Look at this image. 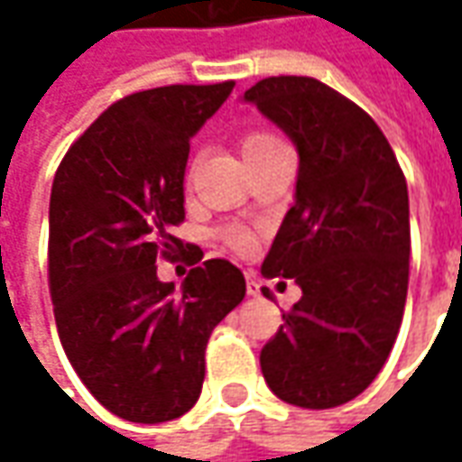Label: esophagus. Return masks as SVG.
<instances>
[{"instance_id":"esophagus-1","label":"esophagus","mask_w":462,"mask_h":462,"mask_svg":"<svg viewBox=\"0 0 462 462\" xmlns=\"http://www.w3.org/2000/svg\"><path fill=\"white\" fill-rule=\"evenodd\" d=\"M246 293L252 295V298H259V282H257V277L252 275V273H246Z\"/></svg>"}]
</instances>
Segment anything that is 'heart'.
Listing matches in <instances>:
<instances>
[{
	"label": "heart",
	"mask_w": 462,
	"mask_h": 462,
	"mask_svg": "<svg viewBox=\"0 0 462 462\" xmlns=\"http://www.w3.org/2000/svg\"><path fill=\"white\" fill-rule=\"evenodd\" d=\"M273 143H280V138L275 134H267V131H249V134L241 138V152L244 156L252 152H259V149H267ZM195 164H198V156L192 159V164L187 169V182L192 180V171H195ZM221 239L226 246H231L234 252L239 254H246L254 249V234L244 226H226L221 231Z\"/></svg>",
	"instance_id": "heart-1"
}]
</instances>
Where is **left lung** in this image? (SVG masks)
Wrapping results in <instances>:
<instances>
[{
  "label": "left lung",
  "mask_w": 462,
  "mask_h": 462,
  "mask_svg": "<svg viewBox=\"0 0 462 462\" xmlns=\"http://www.w3.org/2000/svg\"><path fill=\"white\" fill-rule=\"evenodd\" d=\"M293 138L295 205L262 262L300 300L262 346L277 399L331 409L360 396L399 337L409 288V192L399 159L360 105L313 77H267L244 92Z\"/></svg>",
  "instance_id": "left-lung-1"
}]
</instances>
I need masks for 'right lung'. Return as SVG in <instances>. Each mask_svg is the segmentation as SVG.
Returning a JSON list of instances; mask_svg holds the SVG:
<instances>
[{
    "label": "right lung",
    "instance_id": "obj_1",
    "mask_svg": "<svg viewBox=\"0 0 462 462\" xmlns=\"http://www.w3.org/2000/svg\"><path fill=\"white\" fill-rule=\"evenodd\" d=\"M234 81L169 84L113 102L71 143L53 177L48 288L63 352L116 417L159 424L195 406L210 331L246 282L228 259L192 257L182 291L156 277L185 241L189 138Z\"/></svg>",
    "mask_w": 462,
    "mask_h": 462
}]
</instances>
